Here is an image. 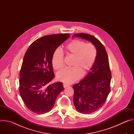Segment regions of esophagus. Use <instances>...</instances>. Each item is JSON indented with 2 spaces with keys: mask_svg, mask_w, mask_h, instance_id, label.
<instances>
[{
  "mask_svg": "<svg viewBox=\"0 0 134 134\" xmlns=\"http://www.w3.org/2000/svg\"><path fill=\"white\" fill-rule=\"evenodd\" d=\"M63 86H64V88H66V87H67L69 86L70 85H68V84H67L64 83V84H63Z\"/></svg>",
  "mask_w": 134,
  "mask_h": 134,
  "instance_id": "esophagus-1",
  "label": "esophagus"
}]
</instances>
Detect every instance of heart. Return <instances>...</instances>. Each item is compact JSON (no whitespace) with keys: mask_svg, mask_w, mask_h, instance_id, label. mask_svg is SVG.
Wrapping results in <instances>:
<instances>
[{"mask_svg":"<svg viewBox=\"0 0 134 134\" xmlns=\"http://www.w3.org/2000/svg\"><path fill=\"white\" fill-rule=\"evenodd\" d=\"M67 56L72 57L70 65L72 67L58 72L59 81L70 84L77 81L82 74L86 75L92 68L97 56V50L92 43H86L79 39L70 41L65 48ZM52 64L55 70H60L64 67V54L59 50H55L52 56Z\"/></svg>","mask_w":134,"mask_h":134,"instance_id":"b5f03b06","label":"heart"}]
</instances>
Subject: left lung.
<instances>
[{
  "instance_id": "obj_1",
  "label": "left lung",
  "mask_w": 134,
  "mask_h": 134,
  "mask_svg": "<svg viewBox=\"0 0 134 134\" xmlns=\"http://www.w3.org/2000/svg\"><path fill=\"white\" fill-rule=\"evenodd\" d=\"M73 36L90 41L97 50V58L91 71L84 79L72 86L75 108L80 113L90 114L103 106L110 92L111 73L108 57L104 46L94 36L76 33Z\"/></svg>"
}]
</instances>
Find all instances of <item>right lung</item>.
<instances>
[{
  "label": "right lung",
  "mask_w": 134,
  "mask_h": 134,
  "mask_svg": "<svg viewBox=\"0 0 134 134\" xmlns=\"http://www.w3.org/2000/svg\"><path fill=\"white\" fill-rule=\"evenodd\" d=\"M69 37L66 33L44 36L34 41L24 55L19 90L26 107L33 112L43 114L50 111L64 90L60 82L49 83L54 78L53 53Z\"/></svg>",
  "instance_id": "obj_1"
}]
</instances>
